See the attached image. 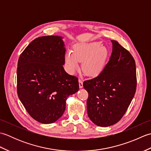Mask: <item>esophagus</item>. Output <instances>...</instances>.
<instances>
[{
    "mask_svg": "<svg viewBox=\"0 0 151 151\" xmlns=\"http://www.w3.org/2000/svg\"><path fill=\"white\" fill-rule=\"evenodd\" d=\"M78 82H79V87L80 88H82L83 87V81L81 79H79Z\"/></svg>",
    "mask_w": 151,
    "mask_h": 151,
    "instance_id": "esophagus-1",
    "label": "esophagus"
}]
</instances>
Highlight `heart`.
I'll list each match as a JSON object with an SVG mask.
<instances>
[{"instance_id": "b5f03b06", "label": "heart", "mask_w": 151, "mask_h": 151, "mask_svg": "<svg viewBox=\"0 0 151 151\" xmlns=\"http://www.w3.org/2000/svg\"><path fill=\"white\" fill-rule=\"evenodd\" d=\"M108 50L102 47L99 41L90 43H78L73 47V52L65 54V58L67 69L70 73L79 69L82 62V69L86 75L96 76L102 73L107 62Z\"/></svg>"}]
</instances>
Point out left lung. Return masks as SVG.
Returning <instances> with one entry per match:
<instances>
[{"instance_id":"1","label":"left lung","mask_w":151,"mask_h":151,"mask_svg":"<svg viewBox=\"0 0 151 151\" xmlns=\"http://www.w3.org/2000/svg\"><path fill=\"white\" fill-rule=\"evenodd\" d=\"M113 50L104 70L96 77L85 81L88 93L87 111L93 123L109 127L121 120L135 95L136 63L129 50L111 40Z\"/></svg>"}]
</instances>
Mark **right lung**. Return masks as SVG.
I'll return each instance as SVG.
<instances>
[{
  "label": "right lung",
  "mask_w": 151,
  "mask_h": 151,
  "mask_svg": "<svg viewBox=\"0 0 151 151\" xmlns=\"http://www.w3.org/2000/svg\"><path fill=\"white\" fill-rule=\"evenodd\" d=\"M62 37L47 36L34 40L18 60L17 91L24 108L41 123L56 121L65 110L69 95L79 89L78 78L63 69Z\"/></svg>",
  "instance_id": "1"
}]
</instances>
